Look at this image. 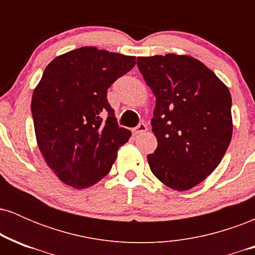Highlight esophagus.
Here are the masks:
<instances>
[{
    "instance_id": "esophagus-1",
    "label": "esophagus",
    "mask_w": 255,
    "mask_h": 255,
    "mask_svg": "<svg viewBox=\"0 0 255 255\" xmlns=\"http://www.w3.org/2000/svg\"><path fill=\"white\" fill-rule=\"evenodd\" d=\"M147 130V126H146L145 124H139L136 126L135 128L133 129V133L135 134V135H137V134L140 133H144V131Z\"/></svg>"
}]
</instances>
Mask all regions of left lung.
<instances>
[{
  "instance_id": "1",
  "label": "left lung",
  "mask_w": 255,
  "mask_h": 255,
  "mask_svg": "<svg viewBox=\"0 0 255 255\" xmlns=\"http://www.w3.org/2000/svg\"><path fill=\"white\" fill-rule=\"evenodd\" d=\"M136 64L156 96L151 125L158 146L147 156L151 171L172 189H191L217 168L229 147V90L191 56L137 57Z\"/></svg>"
}]
</instances>
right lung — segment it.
<instances>
[{
  "instance_id": "obj_1",
  "label": "right lung",
  "mask_w": 255,
  "mask_h": 255,
  "mask_svg": "<svg viewBox=\"0 0 255 255\" xmlns=\"http://www.w3.org/2000/svg\"><path fill=\"white\" fill-rule=\"evenodd\" d=\"M135 66V57L98 50H72L46 66L32 96L39 150L62 182L86 188L102 180L130 131L119 127L108 89Z\"/></svg>"
}]
</instances>
